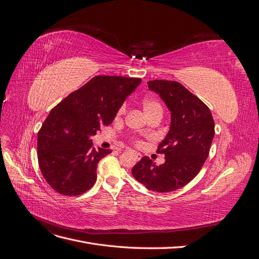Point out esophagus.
Masks as SVG:
<instances>
[{"instance_id":"obj_1","label":"esophagus","mask_w":259,"mask_h":259,"mask_svg":"<svg viewBox=\"0 0 259 259\" xmlns=\"http://www.w3.org/2000/svg\"><path fill=\"white\" fill-rule=\"evenodd\" d=\"M134 154H135V158H136L137 160H140V159H142V154H140V153H138V152H134Z\"/></svg>"}]
</instances>
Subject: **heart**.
<instances>
[{"instance_id": "b5f03b06", "label": "heart", "mask_w": 259, "mask_h": 259, "mask_svg": "<svg viewBox=\"0 0 259 259\" xmlns=\"http://www.w3.org/2000/svg\"><path fill=\"white\" fill-rule=\"evenodd\" d=\"M143 108H144V111H145L146 115L150 114L152 112H156V111L162 112L161 105L158 103V101H155L154 99H151V98H145L143 100ZM123 112H124V107H122L119 110V115L122 114Z\"/></svg>"}]
</instances>
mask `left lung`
<instances>
[{
	"label": "left lung",
	"instance_id": "obj_1",
	"mask_svg": "<svg viewBox=\"0 0 259 259\" xmlns=\"http://www.w3.org/2000/svg\"><path fill=\"white\" fill-rule=\"evenodd\" d=\"M148 88L158 94L170 112L169 130L158 148L165 155V163L155 165L144 156L132 174L149 190L175 191L202 168L215 135V123L207 106L180 83L154 80L148 82Z\"/></svg>",
	"mask_w": 259,
	"mask_h": 259
}]
</instances>
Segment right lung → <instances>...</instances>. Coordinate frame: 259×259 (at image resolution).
<instances>
[{
  "mask_svg": "<svg viewBox=\"0 0 259 259\" xmlns=\"http://www.w3.org/2000/svg\"><path fill=\"white\" fill-rule=\"evenodd\" d=\"M140 83L137 77L95 76L52 109L37 135V159L54 190L79 195L94 186L98 162L112 151L95 149L91 137L112 123Z\"/></svg>",
  "mask_w": 259,
  "mask_h": 259,
  "instance_id": "right-lung-1",
  "label": "right lung"
}]
</instances>
